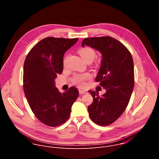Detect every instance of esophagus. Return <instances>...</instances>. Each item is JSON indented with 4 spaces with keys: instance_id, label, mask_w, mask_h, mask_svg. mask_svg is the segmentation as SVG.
<instances>
[{
    "instance_id": "esophagus-1",
    "label": "esophagus",
    "mask_w": 159,
    "mask_h": 159,
    "mask_svg": "<svg viewBox=\"0 0 159 159\" xmlns=\"http://www.w3.org/2000/svg\"><path fill=\"white\" fill-rule=\"evenodd\" d=\"M79 94H85L87 93L86 90H82V89H79Z\"/></svg>"
}]
</instances>
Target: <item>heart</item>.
Segmentation results:
<instances>
[{
	"label": "heart",
	"mask_w": 159,
	"mask_h": 159,
	"mask_svg": "<svg viewBox=\"0 0 159 159\" xmlns=\"http://www.w3.org/2000/svg\"><path fill=\"white\" fill-rule=\"evenodd\" d=\"M79 53L81 56V57L83 58V60L85 61L89 60H93L96 57V53L94 50L89 47H85L80 49L79 50ZM67 60H68V57H66L63 59V63L64 66L66 65ZM90 77V75L88 73L77 74L74 76L73 79V81L75 84H77L79 86L84 87L85 85V80L89 79Z\"/></svg>",
	"instance_id": "obj_1"
}]
</instances>
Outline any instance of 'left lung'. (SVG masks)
Segmentation results:
<instances>
[{
    "mask_svg": "<svg viewBox=\"0 0 159 159\" xmlns=\"http://www.w3.org/2000/svg\"><path fill=\"white\" fill-rule=\"evenodd\" d=\"M85 45L102 55L95 80L106 89L101 97L98 93L89 90L93 98L88 106L89 116L95 123L107 126L123 114L129 101L134 87L133 58L124 44L111 37L85 38L82 47Z\"/></svg>",
    "mask_w": 159,
    "mask_h": 159,
    "instance_id": "8db88e82",
    "label": "left lung"
}]
</instances>
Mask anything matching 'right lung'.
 Returning <instances> with one entry per match:
<instances>
[{
	"label": "right lung",
	"instance_id": "add662e5",
	"mask_svg": "<svg viewBox=\"0 0 159 159\" xmlns=\"http://www.w3.org/2000/svg\"><path fill=\"white\" fill-rule=\"evenodd\" d=\"M78 38L48 37L38 42L28 54L23 70V88L28 102L36 118L50 126H58L69 119L79 90L72 87L63 93L55 87L61 74L63 56Z\"/></svg>",
	"mask_w": 159,
	"mask_h": 159
}]
</instances>
